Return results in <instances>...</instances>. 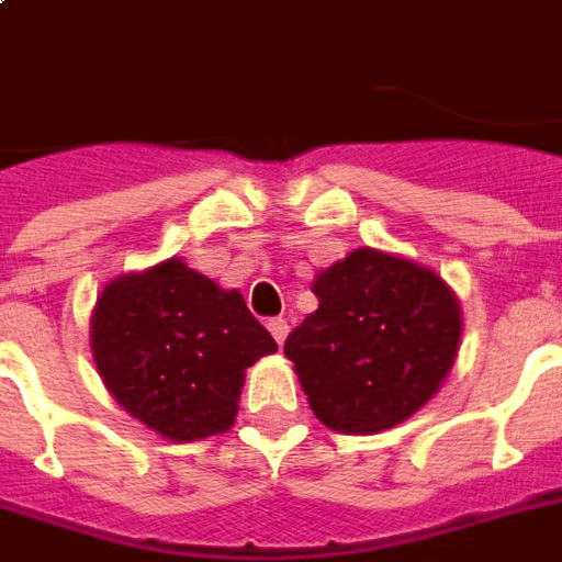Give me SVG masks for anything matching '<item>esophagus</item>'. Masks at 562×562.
I'll list each match as a JSON object with an SVG mask.
<instances>
[{
    "mask_svg": "<svg viewBox=\"0 0 562 562\" xmlns=\"http://www.w3.org/2000/svg\"><path fill=\"white\" fill-rule=\"evenodd\" d=\"M268 333L273 335V341L282 344L289 338V321H285V317H271V321H268Z\"/></svg>",
    "mask_w": 562,
    "mask_h": 562,
    "instance_id": "1",
    "label": "esophagus"
}]
</instances>
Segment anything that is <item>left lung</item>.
<instances>
[{"label":"left lung","mask_w":562,"mask_h":562,"mask_svg":"<svg viewBox=\"0 0 562 562\" xmlns=\"http://www.w3.org/2000/svg\"><path fill=\"white\" fill-rule=\"evenodd\" d=\"M317 308L289 335L315 417L341 435H379L426 405L461 347V303L440 273L356 247L312 282Z\"/></svg>","instance_id":"8db88e82"}]
</instances>
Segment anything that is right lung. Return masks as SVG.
Listing matches in <instances>:
<instances>
[{"label": "right lung", "mask_w": 562, "mask_h": 562, "mask_svg": "<svg viewBox=\"0 0 562 562\" xmlns=\"http://www.w3.org/2000/svg\"><path fill=\"white\" fill-rule=\"evenodd\" d=\"M90 347L110 396L178 443L224 435L236 423L245 370L277 352L245 297L180 256L104 285Z\"/></svg>", "instance_id": "right-lung-1"}]
</instances>
